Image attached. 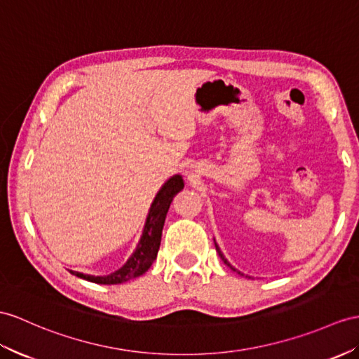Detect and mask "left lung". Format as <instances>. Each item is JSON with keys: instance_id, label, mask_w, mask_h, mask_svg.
Wrapping results in <instances>:
<instances>
[{"instance_id": "8db88e82", "label": "left lung", "mask_w": 359, "mask_h": 359, "mask_svg": "<svg viewBox=\"0 0 359 359\" xmlns=\"http://www.w3.org/2000/svg\"><path fill=\"white\" fill-rule=\"evenodd\" d=\"M215 247H216V251H217V255H219V257H221V259L224 260V264H225V265H229V266H230L231 269H234V268H233V266H231V265L229 264V262H226V259H225V257H224V255H222V251H221V248H219V247H217V243H216V242H215ZM234 271H236V269H234ZM239 274H241V273H239ZM242 276H243V274H242Z\"/></svg>"}]
</instances>
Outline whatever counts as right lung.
Returning a JSON list of instances; mask_svg holds the SVG:
<instances>
[{
    "label": "right lung",
    "mask_w": 359,
    "mask_h": 359,
    "mask_svg": "<svg viewBox=\"0 0 359 359\" xmlns=\"http://www.w3.org/2000/svg\"><path fill=\"white\" fill-rule=\"evenodd\" d=\"M184 189V181L181 175H175L164 182V186L156 194L154 203L151 205L149 215H147L143 236L140 239L134 255L128 259L126 264L120 269L114 271L109 276H88L72 271V274L99 285H118L144 274L151 268L154 260L156 259L161 243V233L165 221V215L169 212L170 203L175 195Z\"/></svg>",
    "instance_id": "right-lung-1"
}]
</instances>
